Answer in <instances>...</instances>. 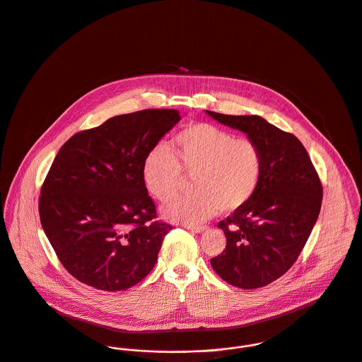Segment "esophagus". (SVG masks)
I'll use <instances>...</instances> for the list:
<instances>
[{"label":"esophagus","instance_id":"obj_1","mask_svg":"<svg viewBox=\"0 0 362 362\" xmlns=\"http://www.w3.org/2000/svg\"><path fill=\"white\" fill-rule=\"evenodd\" d=\"M185 228L187 230H192V232H196V233H202L206 230V226H199V225H185Z\"/></svg>","mask_w":362,"mask_h":362}]
</instances>
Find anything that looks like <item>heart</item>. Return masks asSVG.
<instances>
[{
  "instance_id": "b5f03b06",
  "label": "heart",
  "mask_w": 362,
  "mask_h": 362,
  "mask_svg": "<svg viewBox=\"0 0 362 362\" xmlns=\"http://www.w3.org/2000/svg\"><path fill=\"white\" fill-rule=\"evenodd\" d=\"M183 172L193 177V193L162 206L169 221L196 223L218 209L233 212L252 199L264 175L259 146L247 137L209 123H194L173 139V153L151 148L144 157L141 177L157 200L172 199L182 187Z\"/></svg>"
}]
</instances>
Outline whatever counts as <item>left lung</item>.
I'll use <instances>...</instances> for the list:
<instances>
[{
  "instance_id": "1",
  "label": "left lung",
  "mask_w": 362,
  "mask_h": 362,
  "mask_svg": "<svg viewBox=\"0 0 362 362\" xmlns=\"http://www.w3.org/2000/svg\"><path fill=\"white\" fill-rule=\"evenodd\" d=\"M206 114L245 133L264 156L262 180L252 199L218 223L226 248L211 265L232 286L264 287L284 275L303 251L321 211V180L294 134L257 115Z\"/></svg>"
}]
</instances>
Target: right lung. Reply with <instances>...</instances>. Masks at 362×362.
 <instances>
[{
	"label": "right lung",
	"mask_w": 362,
	"mask_h": 362,
	"mask_svg": "<svg viewBox=\"0 0 362 362\" xmlns=\"http://www.w3.org/2000/svg\"><path fill=\"white\" fill-rule=\"evenodd\" d=\"M179 121L176 110L118 115L74 134L58 151L41 187V226L78 281L119 291L154 268L172 226L157 221L141 166Z\"/></svg>",
	"instance_id": "obj_1"
}]
</instances>
